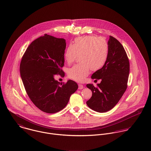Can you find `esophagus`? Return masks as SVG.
I'll use <instances>...</instances> for the list:
<instances>
[{
    "instance_id": "1",
    "label": "esophagus",
    "mask_w": 151,
    "mask_h": 151,
    "mask_svg": "<svg viewBox=\"0 0 151 151\" xmlns=\"http://www.w3.org/2000/svg\"><path fill=\"white\" fill-rule=\"evenodd\" d=\"M83 88H84V86H83L82 84H78V89H83Z\"/></svg>"
}]
</instances>
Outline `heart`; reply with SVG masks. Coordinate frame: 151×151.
I'll list each match as a JSON object with an SVG mask.
<instances>
[{"label": "heart", "mask_w": 151, "mask_h": 151, "mask_svg": "<svg viewBox=\"0 0 151 151\" xmlns=\"http://www.w3.org/2000/svg\"><path fill=\"white\" fill-rule=\"evenodd\" d=\"M80 55L79 64L73 65L68 71L69 78L77 81H83L91 70L98 71L106 64L109 56V47L105 40L95 35L76 38L65 52L68 64L73 63Z\"/></svg>", "instance_id": "heart-1"}]
</instances>
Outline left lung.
Wrapping results in <instances>:
<instances>
[{
    "label": "left lung",
    "mask_w": 151,
    "mask_h": 151,
    "mask_svg": "<svg viewBox=\"0 0 151 151\" xmlns=\"http://www.w3.org/2000/svg\"><path fill=\"white\" fill-rule=\"evenodd\" d=\"M109 56L105 65L95 72L92 79H101L97 86L86 84L92 92L86 105L100 113L111 110L119 102L127 89L129 72V60L120 42L112 36L108 41Z\"/></svg>",
    "instance_id": "obj_1"
}]
</instances>
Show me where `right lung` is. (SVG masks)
Instances as JSON below:
<instances>
[{
    "label": "right lung",
    "instance_id": "obj_1",
    "mask_svg": "<svg viewBox=\"0 0 151 151\" xmlns=\"http://www.w3.org/2000/svg\"><path fill=\"white\" fill-rule=\"evenodd\" d=\"M65 40L45 34L34 40L22 57L20 75L25 91L32 103L42 111L57 113L65 107L78 89L73 80L60 84L54 76H65Z\"/></svg>",
    "mask_w": 151,
    "mask_h": 151
}]
</instances>
